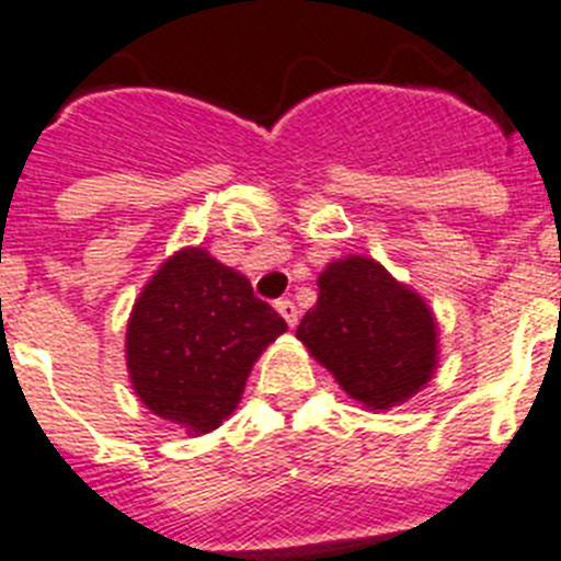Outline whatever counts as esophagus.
Returning <instances> with one entry per match:
<instances>
[{
    "mask_svg": "<svg viewBox=\"0 0 561 561\" xmlns=\"http://www.w3.org/2000/svg\"><path fill=\"white\" fill-rule=\"evenodd\" d=\"M276 310H279V316L285 318L287 327H290V329L296 327V323H298V307L293 305L290 298H279V301H276Z\"/></svg>",
    "mask_w": 561,
    "mask_h": 561,
    "instance_id": "obj_1",
    "label": "esophagus"
}]
</instances>
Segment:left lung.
<instances>
[{
    "instance_id": "left-lung-1",
    "label": "left lung",
    "mask_w": 561,
    "mask_h": 561,
    "mask_svg": "<svg viewBox=\"0 0 561 561\" xmlns=\"http://www.w3.org/2000/svg\"><path fill=\"white\" fill-rule=\"evenodd\" d=\"M318 305L296 337L352 399L374 410L401 404L437 365V332L423 298L379 263L345 256L318 276Z\"/></svg>"
}]
</instances>
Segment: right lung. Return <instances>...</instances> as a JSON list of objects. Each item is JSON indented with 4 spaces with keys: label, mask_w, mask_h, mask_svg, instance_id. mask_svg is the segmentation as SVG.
Here are the masks:
<instances>
[{
    "label": "right lung",
    "mask_w": 561,
    "mask_h": 561,
    "mask_svg": "<svg viewBox=\"0 0 561 561\" xmlns=\"http://www.w3.org/2000/svg\"><path fill=\"white\" fill-rule=\"evenodd\" d=\"M287 329L249 279L202 249L162 265L127 327L133 387L154 415L209 432L238 407L249 370Z\"/></svg>",
    "instance_id": "1"
}]
</instances>
